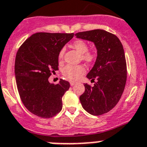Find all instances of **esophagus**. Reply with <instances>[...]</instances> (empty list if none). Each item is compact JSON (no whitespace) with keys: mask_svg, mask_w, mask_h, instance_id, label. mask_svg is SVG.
I'll list each match as a JSON object with an SVG mask.
<instances>
[{"mask_svg":"<svg viewBox=\"0 0 147 147\" xmlns=\"http://www.w3.org/2000/svg\"><path fill=\"white\" fill-rule=\"evenodd\" d=\"M76 84V82H74V81H70V86H73L74 85Z\"/></svg>","mask_w":147,"mask_h":147,"instance_id":"esophagus-1","label":"esophagus"}]
</instances>
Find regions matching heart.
Wrapping results in <instances>:
<instances>
[{
    "mask_svg": "<svg viewBox=\"0 0 147 147\" xmlns=\"http://www.w3.org/2000/svg\"><path fill=\"white\" fill-rule=\"evenodd\" d=\"M72 46L74 49L77 51L81 55V58L83 61L87 63H91L96 59V52L94 51H88V46L87 42L83 40L78 39L73 41L72 43ZM64 49H62L60 50L58 55V58L59 61H61L64 57ZM86 69L82 65H67L62 70L63 75L65 78L71 80H76L80 78L81 75L85 74Z\"/></svg>",
    "mask_w": 147,
    "mask_h": 147,
    "instance_id": "b5f03b06",
    "label": "heart"
}]
</instances>
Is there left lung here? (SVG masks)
Masks as SVG:
<instances>
[{
    "label": "left lung",
    "mask_w": 147,
    "mask_h": 147,
    "mask_svg": "<svg viewBox=\"0 0 147 147\" xmlns=\"http://www.w3.org/2000/svg\"><path fill=\"white\" fill-rule=\"evenodd\" d=\"M75 35L94 42L97 50L95 64L86 76L96 82L94 86L84 84L80 103L90 115H103L116 106L125 86L127 67L123 45L116 35L99 29L78 32Z\"/></svg>",
    "instance_id": "1"
}]
</instances>
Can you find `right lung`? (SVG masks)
<instances>
[{
	"instance_id": "1",
	"label": "right lung",
	"mask_w": 147,
	"mask_h": 147,
	"mask_svg": "<svg viewBox=\"0 0 147 147\" xmlns=\"http://www.w3.org/2000/svg\"><path fill=\"white\" fill-rule=\"evenodd\" d=\"M74 33L37 32L20 47L15 59V77L23 105L31 113L50 118L62 109V96L69 88L68 81L60 79L50 83L49 78L58 70L60 50Z\"/></svg>"
}]
</instances>
